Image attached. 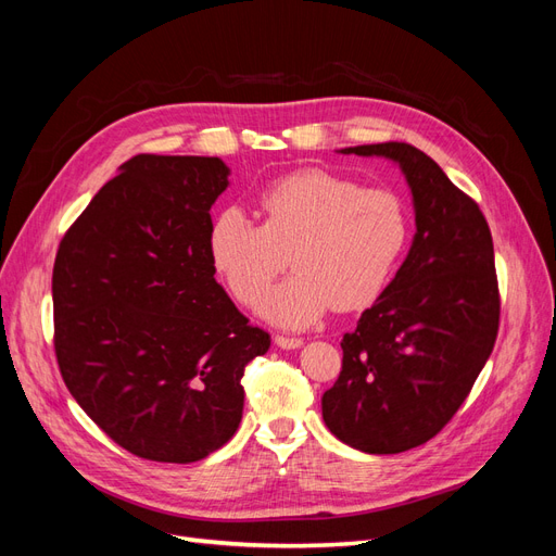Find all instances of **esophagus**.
I'll use <instances>...</instances> for the list:
<instances>
[{"mask_svg": "<svg viewBox=\"0 0 556 556\" xmlns=\"http://www.w3.org/2000/svg\"><path fill=\"white\" fill-rule=\"evenodd\" d=\"M274 341H276V345H278V348H282V350H294V348H301V345H304V341L296 339V336H282V333H278Z\"/></svg>", "mask_w": 556, "mask_h": 556, "instance_id": "obj_1", "label": "esophagus"}]
</instances>
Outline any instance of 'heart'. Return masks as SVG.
Wrapping results in <instances>:
<instances>
[{"instance_id":"heart-1","label":"heart","mask_w":556,"mask_h":556,"mask_svg":"<svg viewBox=\"0 0 556 556\" xmlns=\"http://www.w3.org/2000/svg\"><path fill=\"white\" fill-rule=\"evenodd\" d=\"M255 208L260 225L239 208L213 217L208 257L229 294L257 306L290 255L296 271L262 306L285 327H308L331 308L371 306L408 241L406 206L394 192L325 169L268 182Z\"/></svg>"}]
</instances>
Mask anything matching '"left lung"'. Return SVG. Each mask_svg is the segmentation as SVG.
<instances>
[{"instance_id": "obj_1", "label": "left lung", "mask_w": 556, "mask_h": 556, "mask_svg": "<svg viewBox=\"0 0 556 556\" xmlns=\"http://www.w3.org/2000/svg\"><path fill=\"white\" fill-rule=\"evenodd\" d=\"M341 153L399 164L417 231L394 280L343 336V368L323 396V417L345 445L396 454L450 422L492 355L501 313L492 231L476 201L415 146Z\"/></svg>"}]
</instances>
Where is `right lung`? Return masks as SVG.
Here are the masks:
<instances>
[{"label":"right lung","instance_id":"1","mask_svg":"<svg viewBox=\"0 0 556 556\" xmlns=\"http://www.w3.org/2000/svg\"><path fill=\"white\" fill-rule=\"evenodd\" d=\"M227 176L220 157H131L58 250L60 374L92 422L141 459L190 464L220 450L241 422L245 364L271 345L208 257Z\"/></svg>","mask_w":556,"mask_h":556}]
</instances>
